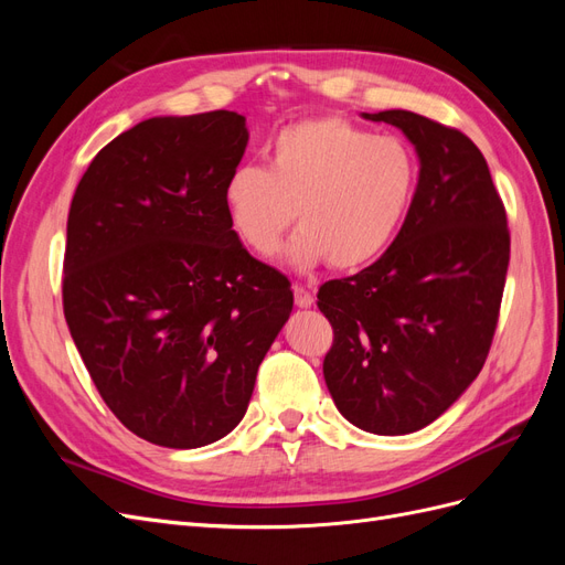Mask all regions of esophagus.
<instances>
[{
	"instance_id": "34e87169",
	"label": "esophagus",
	"mask_w": 565,
	"mask_h": 565,
	"mask_svg": "<svg viewBox=\"0 0 565 565\" xmlns=\"http://www.w3.org/2000/svg\"><path fill=\"white\" fill-rule=\"evenodd\" d=\"M295 303L299 306V309H309V306L313 303V295L306 289L303 285H295Z\"/></svg>"
}]
</instances>
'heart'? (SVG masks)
Returning a JSON list of instances; mask_svg holds the SVG:
<instances>
[{"instance_id":"obj_1","label":"heart","mask_w":565,"mask_h":565,"mask_svg":"<svg viewBox=\"0 0 565 565\" xmlns=\"http://www.w3.org/2000/svg\"><path fill=\"white\" fill-rule=\"evenodd\" d=\"M270 167L243 164L224 185L235 235L270 256L299 221L289 262L361 268L396 241L415 198L419 164L398 136H374L344 117L285 127L268 148Z\"/></svg>"}]
</instances>
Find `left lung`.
Listing matches in <instances>:
<instances>
[{"instance_id": "1", "label": "left lung", "mask_w": 565, "mask_h": 565, "mask_svg": "<svg viewBox=\"0 0 565 565\" xmlns=\"http://www.w3.org/2000/svg\"><path fill=\"white\" fill-rule=\"evenodd\" d=\"M363 117L415 143L419 181L380 259L320 285L318 309L334 330L322 374L358 429L403 436L438 419L481 372L500 318L509 228L467 134L409 110Z\"/></svg>"}]
</instances>
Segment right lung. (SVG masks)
Masks as SVG:
<instances>
[{"label":"right lung","instance_id":"right-lung-1","mask_svg":"<svg viewBox=\"0 0 565 565\" xmlns=\"http://www.w3.org/2000/svg\"><path fill=\"white\" fill-rule=\"evenodd\" d=\"M245 117H150L98 150L67 214L63 313L92 382L131 434L202 448L231 434L292 289L235 235L224 185Z\"/></svg>","mask_w":565,"mask_h":565}]
</instances>
